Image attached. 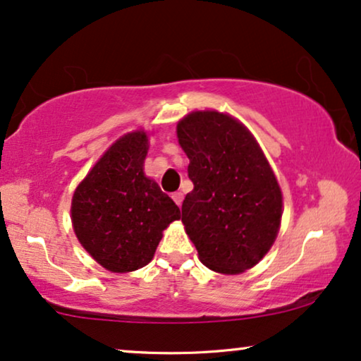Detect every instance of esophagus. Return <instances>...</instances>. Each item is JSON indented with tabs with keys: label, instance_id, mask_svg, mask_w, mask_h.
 Instances as JSON below:
<instances>
[{
	"label": "esophagus",
	"instance_id": "1",
	"mask_svg": "<svg viewBox=\"0 0 361 361\" xmlns=\"http://www.w3.org/2000/svg\"><path fill=\"white\" fill-rule=\"evenodd\" d=\"M171 198L178 206H181V203H183V193H181V191H176V193H173Z\"/></svg>",
	"mask_w": 361,
	"mask_h": 361
}]
</instances>
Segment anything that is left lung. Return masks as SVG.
Segmentation results:
<instances>
[{"mask_svg": "<svg viewBox=\"0 0 361 361\" xmlns=\"http://www.w3.org/2000/svg\"><path fill=\"white\" fill-rule=\"evenodd\" d=\"M195 188L181 206L186 234L211 271L239 274L266 256L282 218V193L256 138L228 114L204 110L178 122Z\"/></svg>", "mask_w": 361, "mask_h": 361, "instance_id": "8db88e82", "label": "left lung"}]
</instances>
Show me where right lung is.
<instances>
[{
    "mask_svg": "<svg viewBox=\"0 0 361 361\" xmlns=\"http://www.w3.org/2000/svg\"><path fill=\"white\" fill-rule=\"evenodd\" d=\"M148 137L118 138L72 196V226L82 247L110 272L137 271L153 259L163 229L180 208L145 176Z\"/></svg>",
    "mask_w": 361,
    "mask_h": 361,
    "instance_id": "add662e5",
    "label": "right lung"
}]
</instances>
